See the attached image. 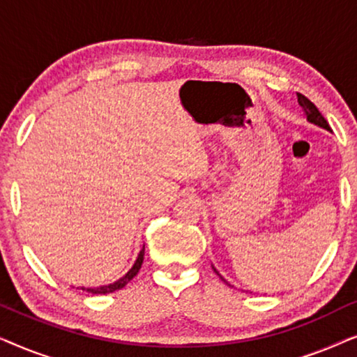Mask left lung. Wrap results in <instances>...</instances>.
Returning <instances> with one entry per match:
<instances>
[{"label":"left lung","mask_w":357,"mask_h":357,"mask_svg":"<svg viewBox=\"0 0 357 357\" xmlns=\"http://www.w3.org/2000/svg\"><path fill=\"white\" fill-rule=\"evenodd\" d=\"M297 102H299V105L302 107V110H304V115L307 116V121H309V123H314V125H317V126H320V128H324V130H326V131H331V128H330V125H328V121H326L325 119H324V115L320 114L319 112V109H317V107L312 104V102L307 99L305 96H302V94H297ZM213 270L216 271V268L213 266ZM218 273V271H216ZM219 275V273H218ZM221 276V275H219ZM221 280L224 281V282H227L226 280H224V278L221 276Z\"/></svg>","instance_id":"obj_1"}]
</instances>
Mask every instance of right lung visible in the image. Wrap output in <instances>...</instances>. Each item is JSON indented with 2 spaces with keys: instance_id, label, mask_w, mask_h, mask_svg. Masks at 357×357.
<instances>
[{
  "instance_id": "1",
  "label": "right lung",
  "mask_w": 357,
  "mask_h": 357,
  "mask_svg": "<svg viewBox=\"0 0 357 357\" xmlns=\"http://www.w3.org/2000/svg\"><path fill=\"white\" fill-rule=\"evenodd\" d=\"M143 260H144V245L141 248L138 257H136V261L133 263V266L130 268L128 273H126L125 276H121L120 280H116L115 282H110V284H105V286H97V287H81L82 291H87L91 292V294H109V292H115L121 289V287H125L128 282L133 280V278L138 275L141 265H143Z\"/></svg>"
}]
</instances>
